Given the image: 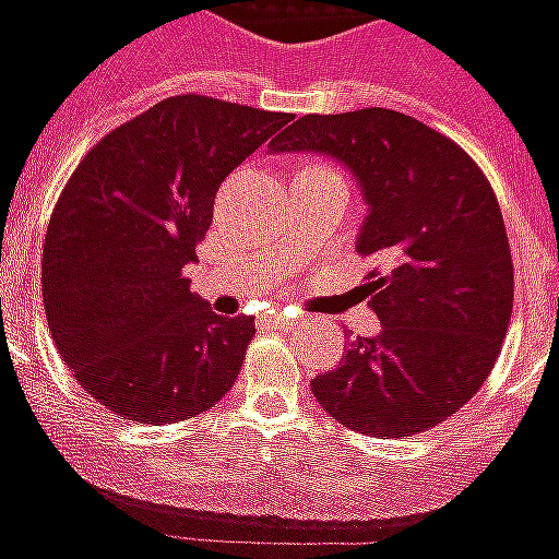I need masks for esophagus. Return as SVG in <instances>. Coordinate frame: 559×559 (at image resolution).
<instances>
[{
  "label": "esophagus",
  "instance_id": "esophagus-1",
  "mask_svg": "<svg viewBox=\"0 0 559 559\" xmlns=\"http://www.w3.org/2000/svg\"><path fill=\"white\" fill-rule=\"evenodd\" d=\"M271 321H274L276 328H292V324H297L295 316H288L285 309H274V312H271Z\"/></svg>",
  "mask_w": 559,
  "mask_h": 559
}]
</instances>
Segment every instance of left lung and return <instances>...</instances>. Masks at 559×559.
Wrapping results in <instances>:
<instances>
[{"label": "left lung", "mask_w": 559, "mask_h": 559, "mask_svg": "<svg viewBox=\"0 0 559 559\" xmlns=\"http://www.w3.org/2000/svg\"><path fill=\"white\" fill-rule=\"evenodd\" d=\"M274 151L340 160L366 199L357 252L381 255L369 307L378 336L348 342L312 378L330 417L369 438H405L471 402L512 316V252L483 169L438 130L393 109L297 118Z\"/></svg>", "instance_id": "obj_1"}]
</instances>
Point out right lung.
<instances>
[{"instance_id": "1", "label": "right lung", "mask_w": 559, "mask_h": 559, "mask_svg": "<svg viewBox=\"0 0 559 559\" xmlns=\"http://www.w3.org/2000/svg\"><path fill=\"white\" fill-rule=\"evenodd\" d=\"M288 121L175 95L109 130L73 169L44 238V312L64 366L118 417L190 419L235 384L255 324L217 316L185 267L226 175Z\"/></svg>"}]
</instances>
